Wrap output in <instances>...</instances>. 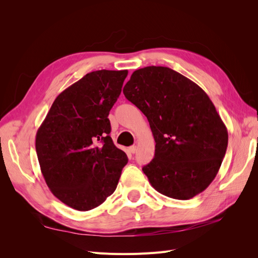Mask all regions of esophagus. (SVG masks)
I'll return each mask as SVG.
<instances>
[{"mask_svg":"<svg viewBox=\"0 0 258 258\" xmlns=\"http://www.w3.org/2000/svg\"><path fill=\"white\" fill-rule=\"evenodd\" d=\"M129 152H130L131 154H135V153L137 152V146H131V147H129Z\"/></svg>","mask_w":258,"mask_h":258,"instance_id":"34e87169","label":"esophagus"}]
</instances>
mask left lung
<instances>
[{
  "label": "left lung",
  "mask_w": 258,
  "mask_h": 258,
  "mask_svg": "<svg viewBox=\"0 0 258 258\" xmlns=\"http://www.w3.org/2000/svg\"><path fill=\"white\" fill-rule=\"evenodd\" d=\"M123 95L150 122L155 156L142 168L167 197L188 200L212 183L228 144V132L207 93L167 67L132 73Z\"/></svg>",
  "instance_id": "1"
}]
</instances>
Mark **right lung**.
<instances>
[{"label":"right lung","mask_w":258,"mask_h":258,"mask_svg":"<svg viewBox=\"0 0 258 258\" xmlns=\"http://www.w3.org/2000/svg\"><path fill=\"white\" fill-rule=\"evenodd\" d=\"M127 70L86 74L53 101L35 138L42 174L61 202L77 211L102 205L128 158L110 137L107 118Z\"/></svg>","instance_id":"obj_1"}]
</instances>
